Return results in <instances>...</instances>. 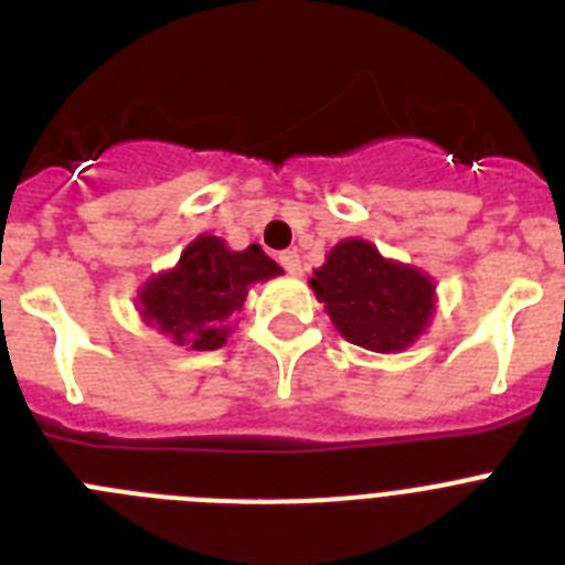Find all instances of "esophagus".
I'll use <instances>...</instances> for the list:
<instances>
[{"label": "esophagus", "mask_w": 565, "mask_h": 565, "mask_svg": "<svg viewBox=\"0 0 565 565\" xmlns=\"http://www.w3.org/2000/svg\"><path fill=\"white\" fill-rule=\"evenodd\" d=\"M279 266L286 268L288 274H299V271H302V263H299V254L297 252H282V254H279Z\"/></svg>", "instance_id": "34e87169"}]
</instances>
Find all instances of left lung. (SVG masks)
<instances>
[{"instance_id":"left-lung-1","label":"left lung","mask_w":565,"mask_h":565,"mask_svg":"<svg viewBox=\"0 0 565 565\" xmlns=\"http://www.w3.org/2000/svg\"><path fill=\"white\" fill-rule=\"evenodd\" d=\"M311 286L337 331L376 353L407 348L427 326L436 297L430 277L384 259L364 239H342Z\"/></svg>"}]
</instances>
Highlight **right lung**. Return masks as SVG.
Returning a JSON list of instances; mask_svg holds the SVG:
<instances>
[{"instance_id": "right-lung-1", "label": "right lung", "mask_w": 565, "mask_h": 565, "mask_svg": "<svg viewBox=\"0 0 565 565\" xmlns=\"http://www.w3.org/2000/svg\"><path fill=\"white\" fill-rule=\"evenodd\" d=\"M279 271L282 268L259 246L228 252L223 239L203 234L181 254L178 268L149 279L141 291V313L172 333L178 344L214 351L226 344L228 328L223 322L243 308L248 286Z\"/></svg>"}]
</instances>
